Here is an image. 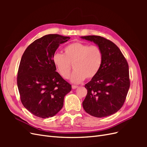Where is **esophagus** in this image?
<instances>
[{
  "label": "esophagus",
  "instance_id": "esophagus-1",
  "mask_svg": "<svg viewBox=\"0 0 147 147\" xmlns=\"http://www.w3.org/2000/svg\"><path fill=\"white\" fill-rule=\"evenodd\" d=\"M78 88V86H75V85H72V88L73 89V90H75V89H76Z\"/></svg>",
  "mask_w": 147,
  "mask_h": 147
}]
</instances>
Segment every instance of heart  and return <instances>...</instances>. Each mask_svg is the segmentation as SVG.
Wrapping results in <instances>:
<instances>
[{
    "label": "heart",
    "instance_id": "obj_1",
    "mask_svg": "<svg viewBox=\"0 0 147 147\" xmlns=\"http://www.w3.org/2000/svg\"><path fill=\"white\" fill-rule=\"evenodd\" d=\"M64 53H56L53 62L61 76L67 79L72 70L70 80L74 83L83 82L85 78L91 80L99 73L103 63V52L100 47L76 42L69 44L64 49Z\"/></svg>",
    "mask_w": 147,
    "mask_h": 147
}]
</instances>
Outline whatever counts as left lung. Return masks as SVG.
<instances>
[{
    "mask_svg": "<svg viewBox=\"0 0 147 147\" xmlns=\"http://www.w3.org/2000/svg\"><path fill=\"white\" fill-rule=\"evenodd\" d=\"M81 38L97 44L104 56L99 73L84 86L88 92L83 107L93 117L110 116L122 107L129 89L127 62L119 48L109 40L97 35Z\"/></svg>",
    "mask_w": 147,
    "mask_h": 147,
    "instance_id": "obj_1",
    "label": "left lung"
}]
</instances>
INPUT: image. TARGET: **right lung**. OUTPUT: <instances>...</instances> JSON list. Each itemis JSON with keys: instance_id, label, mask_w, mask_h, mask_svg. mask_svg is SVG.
Instances as JSON below:
<instances>
[{"instance_id": "obj_1", "label": "right lung", "mask_w": 147, "mask_h": 147, "mask_svg": "<svg viewBox=\"0 0 147 147\" xmlns=\"http://www.w3.org/2000/svg\"><path fill=\"white\" fill-rule=\"evenodd\" d=\"M70 39L48 34L35 40L22 56L17 76L20 99L24 107L42 118L52 117L63 108L72 86L56 72L53 56L59 45Z\"/></svg>"}]
</instances>
